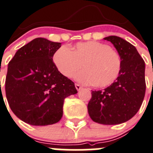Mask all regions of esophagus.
<instances>
[{
  "label": "esophagus",
  "instance_id": "1",
  "mask_svg": "<svg viewBox=\"0 0 153 153\" xmlns=\"http://www.w3.org/2000/svg\"><path fill=\"white\" fill-rule=\"evenodd\" d=\"M75 88H76V89L78 90V91H79V90H81V88H82V87H81L79 84H75Z\"/></svg>",
  "mask_w": 153,
  "mask_h": 153
}]
</instances>
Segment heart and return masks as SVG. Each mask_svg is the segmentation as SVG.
I'll list each match as a JSON object with an SVG mask.
<instances>
[{
  "label": "heart",
  "mask_w": 153,
  "mask_h": 153,
  "mask_svg": "<svg viewBox=\"0 0 153 153\" xmlns=\"http://www.w3.org/2000/svg\"><path fill=\"white\" fill-rule=\"evenodd\" d=\"M53 60L59 72L65 78L76 75L78 81L92 84L94 87L105 88L118 78L122 60L115 51L107 44L98 41L79 42L71 48L62 46L54 53Z\"/></svg>",
  "instance_id": "1"
}]
</instances>
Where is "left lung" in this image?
<instances>
[{"mask_svg": "<svg viewBox=\"0 0 153 153\" xmlns=\"http://www.w3.org/2000/svg\"><path fill=\"white\" fill-rule=\"evenodd\" d=\"M116 48L122 60L118 78L103 91H91L88 110L91 119L102 125H118L134 116L146 92L145 62L136 48L123 38H104Z\"/></svg>", "mask_w": 153, "mask_h": 153, "instance_id": "left-lung-1", "label": "left lung"}]
</instances>
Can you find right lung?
<instances>
[{"label": "right lung", "instance_id": "right-lung-1", "mask_svg": "<svg viewBox=\"0 0 153 153\" xmlns=\"http://www.w3.org/2000/svg\"><path fill=\"white\" fill-rule=\"evenodd\" d=\"M61 43L38 38L19 49L8 64L7 100L19 119L35 126L58 122L65 97L77 94L75 83L56 67L53 56Z\"/></svg>", "mask_w": 153, "mask_h": 153}]
</instances>
